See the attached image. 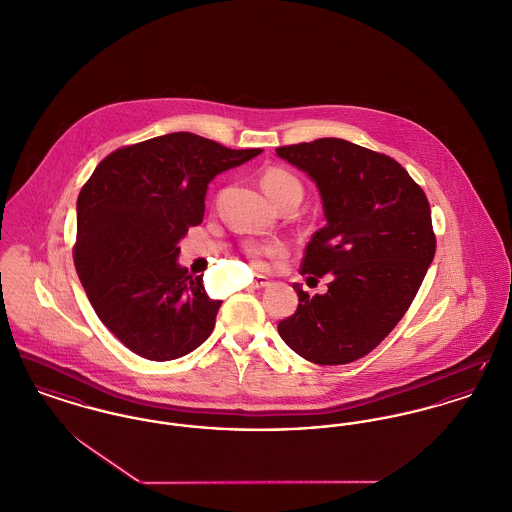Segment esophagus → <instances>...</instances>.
I'll use <instances>...</instances> for the list:
<instances>
[{"label": "esophagus", "instance_id": "34e87169", "mask_svg": "<svg viewBox=\"0 0 512 512\" xmlns=\"http://www.w3.org/2000/svg\"><path fill=\"white\" fill-rule=\"evenodd\" d=\"M265 286H269V278L265 276H255V280L251 282V288H265Z\"/></svg>", "mask_w": 512, "mask_h": 512}]
</instances>
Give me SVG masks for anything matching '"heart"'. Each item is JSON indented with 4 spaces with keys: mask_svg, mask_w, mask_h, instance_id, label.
Returning a JSON list of instances; mask_svg holds the SVG:
<instances>
[{
    "mask_svg": "<svg viewBox=\"0 0 512 512\" xmlns=\"http://www.w3.org/2000/svg\"><path fill=\"white\" fill-rule=\"evenodd\" d=\"M261 183H263L267 195L271 197L274 203H278L286 195H298V197L303 195L301 181L292 172H288L284 168H269L263 174ZM243 251H245V255L249 257V261L255 269H265L269 265V259L278 257L280 253L286 251V245H284V241L278 240V238L251 240L245 243Z\"/></svg>",
    "mask_w": 512,
    "mask_h": 512,
    "instance_id": "heart-1",
    "label": "heart"
}]
</instances>
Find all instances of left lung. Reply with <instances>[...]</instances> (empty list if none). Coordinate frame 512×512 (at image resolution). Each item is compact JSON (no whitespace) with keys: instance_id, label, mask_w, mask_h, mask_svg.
Masks as SVG:
<instances>
[{"instance_id":"left-lung-1","label":"left lung","mask_w":512,"mask_h":512,"mask_svg":"<svg viewBox=\"0 0 512 512\" xmlns=\"http://www.w3.org/2000/svg\"><path fill=\"white\" fill-rule=\"evenodd\" d=\"M276 154L317 183L327 224L305 247L301 274L332 280L278 323L303 360L344 365L377 348L416 298L435 257L429 201L387 154L344 139L278 147Z\"/></svg>"}]
</instances>
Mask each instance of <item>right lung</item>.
I'll return each mask as SVG.
<instances>
[{
  "label": "right lung",
  "mask_w": 512,
  "mask_h": 512,
  "mask_svg": "<svg viewBox=\"0 0 512 512\" xmlns=\"http://www.w3.org/2000/svg\"><path fill=\"white\" fill-rule=\"evenodd\" d=\"M259 152L180 131L110 152L83 185L75 269L98 319L137 356L176 360L211 336L222 301L178 265V241L201 224L209 181Z\"/></svg>",
  "instance_id": "1"
}]
</instances>
